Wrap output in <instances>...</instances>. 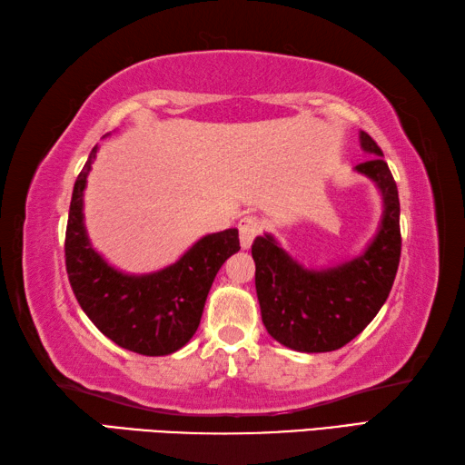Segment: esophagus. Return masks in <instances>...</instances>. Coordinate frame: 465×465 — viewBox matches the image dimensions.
<instances>
[{
	"mask_svg": "<svg viewBox=\"0 0 465 465\" xmlns=\"http://www.w3.org/2000/svg\"><path fill=\"white\" fill-rule=\"evenodd\" d=\"M240 230V243L243 250H248L252 246V242L256 240V235L262 233V219H258L256 215H246L240 219L238 223Z\"/></svg>",
	"mask_w": 465,
	"mask_h": 465,
	"instance_id": "obj_1",
	"label": "esophagus"
}]
</instances>
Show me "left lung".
<instances>
[{
    "label": "left lung",
    "instance_id": "8db88e82",
    "mask_svg": "<svg viewBox=\"0 0 465 465\" xmlns=\"http://www.w3.org/2000/svg\"><path fill=\"white\" fill-rule=\"evenodd\" d=\"M360 144L370 156L356 166L382 193V222L360 256L311 270L301 266L270 233L252 243L262 323L294 351H333L350 343L376 317L392 289L401 262V203L384 154L366 132Z\"/></svg>",
    "mask_w": 465,
    "mask_h": 465
}]
</instances>
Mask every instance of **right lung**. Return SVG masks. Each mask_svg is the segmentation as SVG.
I'll use <instances>...</instances> for the list:
<instances>
[{
	"label": "right lung",
	"mask_w": 465,
	"mask_h": 465,
	"mask_svg": "<svg viewBox=\"0 0 465 465\" xmlns=\"http://www.w3.org/2000/svg\"><path fill=\"white\" fill-rule=\"evenodd\" d=\"M95 154L97 146L73 189L64 238L69 282L93 325L114 343L142 356H168L195 335L215 274L240 250L238 230L205 235L158 272H120L91 248L83 223V191Z\"/></svg>",
	"instance_id": "add662e5"
}]
</instances>
